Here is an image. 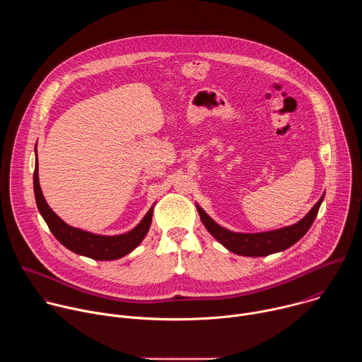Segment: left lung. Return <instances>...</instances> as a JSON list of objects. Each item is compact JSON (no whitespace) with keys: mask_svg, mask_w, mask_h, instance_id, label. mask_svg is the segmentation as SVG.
Returning <instances> with one entry per match:
<instances>
[{"mask_svg":"<svg viewBox=\"0 0 362 362\" xmlns=\"http://www.w3.org/2000/svg\"><path fill=\"white\" fill-rule=\"evenodd\" d=\"M325 193L321 199L314 204V208L306 214L299 222L291 226H285L281 229L269 230V232H259V233H240L232 232L221 225H218L208 214H206L199 204H196V209L199 212L200 221L203 222L204 228L208 232L222 243L228 250L242 255V256H268L275 252H282L296 243L314 223L320 206L324 200Z\"/></svg>","mask_w":362,"mask_h":362,"instance_id":"8db88e82","label":"left lung"}]
</instances>
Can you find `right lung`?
Returning <instances> with one entry per match:
<instances>
[{"mask_svg":"<svg viewBox=\"0 0 362 362\" xmlns=\"http://www.w3.org/2000/svg\"><path fill=\"white\" fill-rule=\"evenodd\" d=\"M35 153H37V144H35ZM34 196L37 202V208L42 219L45 221L51 233L56 236V239L71 252L81 256L91 257V259H95V261L120 259V257L134 250L141 243V240L144 239V236L150 229L153 208H154V206H151L148 212L144 215V218L140 221V223L136 228L122 235L106 236V235L91 233L78 228H73L67 225L63 219H60L53 212V209L47 204L40 187L37 156H35V169H34Z\"/></svg>","mask_w":362,"mask_h":362,"instance_id":"obj_1","label":"right lung"}]
</instances>
